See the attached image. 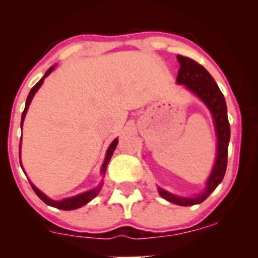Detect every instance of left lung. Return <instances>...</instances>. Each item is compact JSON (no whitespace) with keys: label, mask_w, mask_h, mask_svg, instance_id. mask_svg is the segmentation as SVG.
<instances>
[{"label":"left lung","mask_w":258,"mask_h":258,"mask_svg":"<svg viewBox=\"0 0 258 258\" xmlns=\"http://www.w3.org/2000/svg\"><path fill=\"white\" fill-rule=\"evenodd\" d=\"M179 70L177 83L184 84L186 89L195 94L204 104L207 105L214 118L215 129L217 135V155L214 163L213 171L208 178L206 189L202 194L195 197H181L158 188V192L164 200L177 204V206L189 207L194 204L202 203L216 186L223 181L228 163V146L230 140V124L228 121L227 104L223 94L215 82V80L208 73V70L194 59L185 56L177 55Z\"/></svg>","instance_id":"1"}]
</instances>
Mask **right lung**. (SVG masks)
<instances>
[{
    "label": "right lung",
    "instance_id": "obj_1",
    "mask_svg": "<svg viewBox=\"0 0 258 258\" xmlns=\"http://www.w3.org/2000/svg\"><path fill=\"white\" fill-rule=\"evenodd\" d=\"M52 70H54V66L50 67V68H49V69L47 70V73L44 74V76L42 77V79H41L40 81H38V82H37L36 84H35V86H34L33 88H31L30 93H29V95H28L27 101H26V108H24V110H23V112H22V118H21V126H22V124H23L24 117H26V114H27V111H28V108H29V104H30L31 100H33L34 95L36 94V91H37L38 89H40V87L42 86V83H43V80L49 75V74H50V73L52 72ZM117 143H118L117 139H115V140L111 142L110 146H109V148H108L107 155H105V160H104V162H103V165H102V168H101V174H102V175L105 174V170H107V165H108L109 161H110V158H111V156H112V153H114V150L116 149V146H117ZM20 150H21V142H20ZM20 163H21V161H20ZM21 167H22V163H21ZM22 169H23V168H22ZM29 182H30V181H29ZM30 185H31V188H33V190L35 191V194H36V195H37L38 197H40V199H41L42 201H43V202H44L45 204H48V206L54 207V208H57V209H61V210H74V209H77V208L83 207L84 204L89 203L91 200L95 199V197L97 196V194L100 192L101 186H102V183H100V184H98V185L96 186V188L89 190V191L82 192V194H80V195H76V196H74V197H69V199H64V200H61V201H54V200L49 199L48 196H45L43 192L40 191V190H38V189L36 188V186H35L31 182H30Z\"/></svg>",
    "mask_w": 258,
    "mask_h": 258
}]
</instances>
